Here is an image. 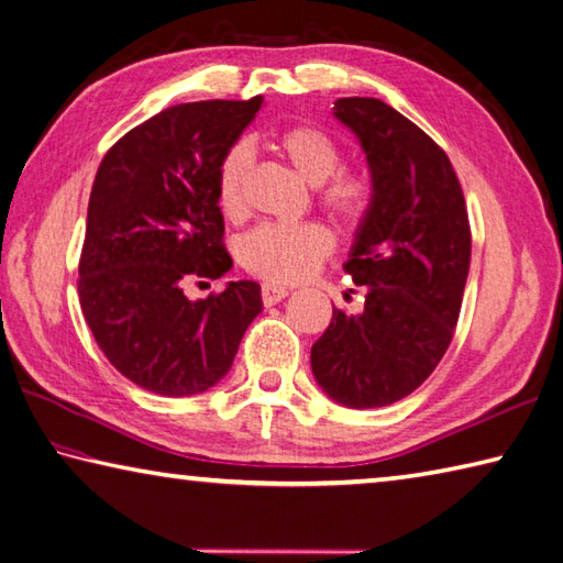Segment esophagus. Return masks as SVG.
<instances>
[{"label":"esophagus","mask_w":563,"mask_h":563,"mask_svg":"<svg viewBox=\"0 0 563 563\" xmlns=\"http://www.w3.org/2000/svg\"><path fill=\"white\" fill-rule=\"evenodd\" d=\"M288 288H283V285H275V283H263L261 285V297H263V305H275L280 302L283 297H288Z\"/></svg>","instance_id":"1"}]
</instances>
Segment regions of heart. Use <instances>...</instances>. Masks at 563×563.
Here are the masks:
<instances>
[{
    "mask_svg": "<svg viewBox=\"0 0 563 563\" xmlns=\"http://www.w3.org/2000/svg\"><path fill=\"white\" fill-rule=\"evenodd\" d=\"M273 148L288 158L310 185H319V207L344 224H361L376 202V187L368 175L339 170L344 163L339 143L312 124H288L271 139ZM253 151L249 141H234L222 153L214 170L217 207L229 219L246 212V180ZM336 239L322 222L258 224L241 239V266L271 283H297L312 275L332 256Z\"/></svg>",
    "mask_w": 563,
    "mask_h": 563,
    "instance_id": "b5f03b06",
    "label": "heart"
}]
</instances>
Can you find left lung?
<instances>
[{
  "label": "left lung",
  "mask_w": 563,
  "mask_h": 563,
  "mask_svg": "<svg viewBox=\"0 0 563 563\" xmlns=\"http://www.w3.org/2000/svg\"><path fill=\"white\" fill-rule=\"evenodd\" d=\"M334 114L366 151L376 202L344 266L366 302L358 314L334 307L312 373L329 398L366 410L407 398L446 354L471 224L454 165L420 126L373 97H341Z\"/></svg>",
  "instance_id": "left-lung-1"
}]
</instances>
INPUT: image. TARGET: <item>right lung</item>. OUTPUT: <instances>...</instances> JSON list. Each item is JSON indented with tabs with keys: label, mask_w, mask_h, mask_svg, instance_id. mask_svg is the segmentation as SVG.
I'll use <instances>...</instances> for the list:
<instances>
[{
	"label": "right lung",
	"mask_w": 563,
	"mask_h": 563,
	"mask_svg": "<svg viewBox=\"0 0 563 563\" xmlns=\"http://www.w3.org/2000/svg\"><path fill=\"white\" fill-rule=\"evenodd\" d=\"M261 104L258 95L163 109L121 136L95 175L77 263L82 314L121 376L165 398L222 380L263 310L253 280L197 302L183 292L231 268L214 170Z\"/></svg>",
	"instance_id": "1"
}]
</instances>
